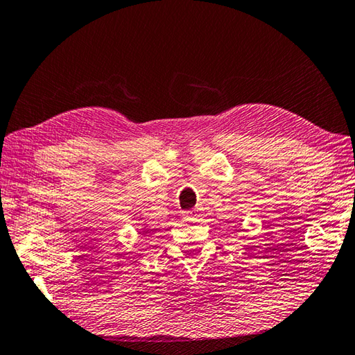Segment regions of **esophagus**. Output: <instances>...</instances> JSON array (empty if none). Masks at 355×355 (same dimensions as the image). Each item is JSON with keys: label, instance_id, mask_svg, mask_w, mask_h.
Returning a JSON list of instances; mask_svg holds the SVG:
<instances>
[{"label": "esophagus", "instance_id": "obj_1", "mask_svg": "<svg viewBox=\"0 0 355 355\" xmlns=\"http://www.w3.org/2000/svg\"><path fill=\"white\" fill-rule=\"evenodd\" d=\"M198 214H200V212H198V208H194V209H191V211H186V212H183L184 218H194V217H197Z\"/></svg>", "mask_w": 355, "mask_h": 355}]
</instances>
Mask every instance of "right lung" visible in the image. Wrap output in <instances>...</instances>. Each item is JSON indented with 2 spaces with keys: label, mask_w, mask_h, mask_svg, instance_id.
I'll return each instance as SVG.
<instances>
[{
  "label": "right lung",
  "mask_w": 355,
  "mask_h": 355,
  "mask_svg": "<svg viewBox=\"0 0 355 355\" xmlns=\"http://www.w3.org/2000/svg\"><path fill=\"white\" fill-rule=\"evenodd\" d=\"M143 233H144V234H147V233H150V231H149V230H146V228H144V230H143Z\"/></svg>",
  "instance_id": "obj_1"
}]
</instances>
